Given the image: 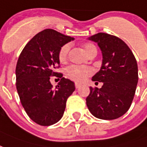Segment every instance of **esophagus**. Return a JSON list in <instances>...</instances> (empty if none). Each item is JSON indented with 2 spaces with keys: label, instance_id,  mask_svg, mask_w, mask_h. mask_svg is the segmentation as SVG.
<instances>
[{
  "label": "esophagus",
  "instance_id": "1",
  "mask_svg": "<svg viewBox=\"0 0 147 147\" xmlns=\"http://www.w3.org/2000/svg\"><path fill=\"white\" fill-rule=\"evenodd\" d=\"M81 84H79V83H75V88H79L80 87H81Z\"/></svg>",
  "mask_w": 147,
  "mask_h": 147
}]
</instances>
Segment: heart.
<instances>
[{"mask_svg": "<svg viewBox=\"0 0 147 147\" xmlns=\"http://www.w3.org/2000/svg\"><path fill=\"white\" fill-rule=\"evenodd\" d=\"M82 47H83V49L85 51V53L88 56L93 53H97L96 47L92 43H85ZM69 49H70V46L69 44H66L61 47L59 51V59L60 62L62 63L66 62L67 57H68ZM65 73H66V77L69 78L70 80L78 81V82H81V81H84L88 77H89L90 75L92 74L93 70L90 67L71 65L66 68Z\"/></svg>", "mask_w": 147, "mask_h": 147, "instance_id": "heart-1", "label": "heart"}]
</instances>
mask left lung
Segmentation results:
<instances>
[{"label": "left lung", "instance_id": "1", "mask_svg": "<svg viewBox=\"0 0 147 147\" xmlns=\"http://www.w3.org/2000/svg\"><path fill=\"white\" fill-rule=\"evenodd\" d=\"M88 40L97 43L102 51L101 69L92 81L103 85L90 88L87 107L97 118H118L130 108L136 93L139 79L136 59L129 47L116 36L98 33Z\"/></svg>", "mask_w": 147, "mask_h": 147}]
</instances>
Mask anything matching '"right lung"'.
I'll list each match as a JSON object with an SVG mask.
<instances>
[{
  "instance_id": "add662e5",
  "label": "right lung",
  "mask_w": 147,
  "mask_h": 147,
  "mask_svg": "<svg viewBox=\"0 0 147 147\" xmlns=\"http://www.w3.org/2000/svg\"><path fill=\"white\" fill-rule=\"evenodd\" d=\"M74 39L46 29L36 34L19 55L16 68L17 92L27 115L38 125L57 123L65 111L67 98L75 90L73 81L55 72L59 67V49ZM52 76L61 78L55 89L50 82Z\"/></svg>"
}]
</instances>
